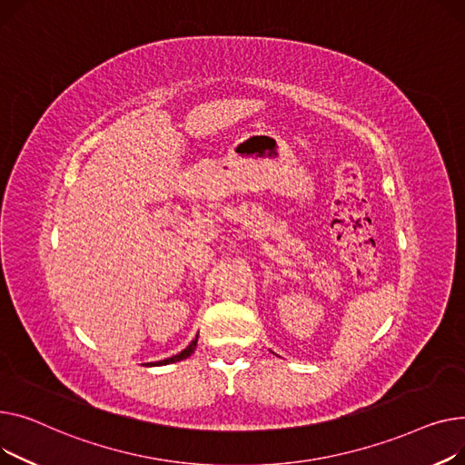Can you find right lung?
Masks as SVG:
<instances>
[{
	"label": "right lung",
	"mask_w": 465,
	"mask_h": 465,
	"mask_svg": "<svg viewBox=\"0 0 465 465\" xmlns=\"http://www.w3.org/2000/svg\"><path fill=\"white\" fill-rule=\"evenodd\" d=\"M199 338V336H197ZM197 338L193 340V341H191L182 352H178V354H174V357H171V359H165V361H159V362H152L150 366H165V364H171V362H178V361H183V359H187L189 357V354L191 352H193L195 351V347H197Z\"/></svg>",
	"instance_id": "right-lung-1"
}]
</instances>
